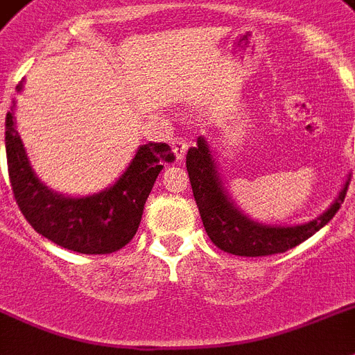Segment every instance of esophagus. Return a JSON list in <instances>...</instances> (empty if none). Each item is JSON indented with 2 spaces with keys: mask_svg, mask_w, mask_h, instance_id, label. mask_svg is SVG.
Here are the masks:
<instances>
[{
  "mask_svg": "<svg viewBox=\"0 0 355 355\" xmlns=\"http://www.w3.org/2000/svg\"><path fill=\"white\" fill-rule=\"evenodd\" d=\"M189 146H190V141L187 139V137H175L174 141H172V152H174L175 159L178 161L183 159L187 150H189Z\"/></svg>",
  "mask_w": 355,
  "mask_h": 355,
  "instance_id": "34e87169",
  "label": "esophagus"
}]
</instances>
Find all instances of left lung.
Returning a JSON list of instances; mask_svg holds the SVG:
<instances>
[{"label": "left lung", "mask_w": 355, "mask_h": 355, "mask_svg": "<svg viewBox=\"0 0 355 355\" xmlns=\"http://www.w3.org/2000/svg\"><path fill=\"white\" fill-rule=\"evenodd\" d=\"M187 171H189L196 205L203 219V227L214 245L228 254L245 257L281 254L306 241L310 236H314L329 223L341 209L350 184V174H348L338 199L319 218L295 227H272L247 218L234 205L232 198L228 196L223 181L219 178L212 150L205 137L199 136L198 145L190 146L187 152Z\"/></svg>", "instance_id": "8db88e82"}]
</instances>
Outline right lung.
<instances>
[{
  "label": "right lung",
  "instance_id": "1",
  "mask_svg": "<svg viewBox=\"0 0 355 355\" xmlns=\"http://www.w3.org/2000/svg\"><path fill=\"white\" fill-rule=\"evenodd\" d=\"M23 83L17 85V90ZM8 178L17 207L37 234L79 254H110L136 236L145 201L163 163L174 161L171 146L146 143L112 187L85 198L58 194L32 171L14 123V108L5 118Z\"/></svg>",
  "mask_w": 355,
  "mask_h": 355
}]
</instances>
